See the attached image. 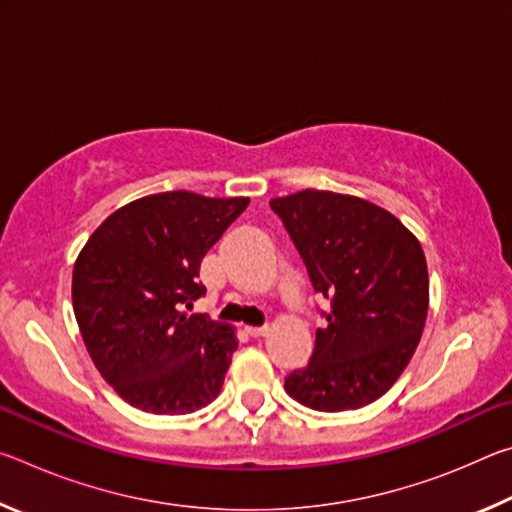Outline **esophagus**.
<instances>
[{"label":"esophagus","mask_w":512,"mask_h":512,"mask_svg":"<svg viewBox=\"0 0 512 512\" xmlns=\"http://www.w3.org/2000/svg\"><path fill=\"white\" fill-rule=\"evenodd\" d=\"M246 334L253 336V339H259V336L268 334V327H246Z\"/></svg>","instance_id":"esophagus-1"}]
</instances>
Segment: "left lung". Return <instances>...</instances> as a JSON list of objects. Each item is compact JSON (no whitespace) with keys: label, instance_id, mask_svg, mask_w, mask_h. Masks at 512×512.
Wrapping results in <instances>:
<instances>
[{"label":"left lung","instance_id":"left-lung-1","mask_svg":"<svg viewBox=\"0 0 512 512\" xmlns=\"http://www.w3.org/2000/svg\"><path fill=\"white\" fill-rule=\"evenodd\" d=\"M311 284L332 298L307 368L284 391L316 411L361 409L391 388L418 348L429 273L418 237L384 207L327 189L271 198Z\"/></svg>","mask_w":512,"mask_h":512}]
</instances>
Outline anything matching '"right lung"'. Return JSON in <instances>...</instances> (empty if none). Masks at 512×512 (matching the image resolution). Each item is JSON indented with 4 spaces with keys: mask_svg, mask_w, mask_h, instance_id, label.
<instances>
[{
    "mask_svg": "<svg viewBox=\"0 0 512 512\" xmlns=\"http://www.w3.org/2000/svg\"><path fill=\"white\" fill-rule=\"evenodd\" d=\"M250 198L162 192L112 212L76 257L72 305L101 377L135 409L178 415L219 395L235 327L189 316L201 262Z\"/></svg>",
    "mask_w": 512,
    "mask_h": 512,
    "instance_id": "1",
    "label": "right lung"
}]
</instances>
